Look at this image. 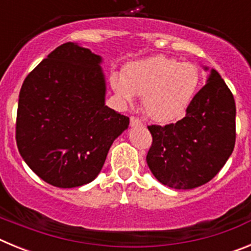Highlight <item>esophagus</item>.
<instances>
[{"label": "esophagus", "instance_id": "34e87169", "mask_svg": "<svg viewBox=\"0 0 251 251\" xmlns=\"http://www.w3.org/2000/svg\"><path fill=\"white\" fill-rule=\"evenodd\" d=\"M142 126V122L136 117H130V127H139Z\"/></svg>", "mask_w": 251, "mask_h": 251}]
</instances>
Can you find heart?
Returning a JSON list of instances; mask_svg holds the SVG:
<instances>
[{
  "instance_id": "b5f03b06",
  "label": "heart",
  "mask_w": 251,
  "mask_h": 251,
  "mask_svg": "<svg viewBox=\"0 0 251 251\" xmlns=\"http://www.w3.org/2000/svg\"><path fill=\"white\" fill-rule=\"evenodd\" d=\"M201 84L200 69L192 63L157 55L128 64L122 75H112L110 85L123 101L142 97V106L152 121L177 119L194 100Z\"/></svg>"
}]
</instances>
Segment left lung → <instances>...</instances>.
Here are the masks:
<instances>
[{"mask_svg":"<svg viewBox=\"0 0 251 251\" xmlns=\"http://www.w3.org/2000/svg\"><path fill=\"white\" fill-rule=\"evenodd\" d=\"M203 69L208 70L207 66ZM235 115L234 95L211 69L181 121L148 127L153 142L146 159L153 176L176 190L207 183L234 151Z\"/></svg>","mask_w":251,"mask_h":251,"instance_id":"1","label":"left lung"}]
</instances>
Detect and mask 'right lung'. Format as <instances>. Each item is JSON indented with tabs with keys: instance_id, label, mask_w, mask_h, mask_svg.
I'll list each match as a JSON object with an SVG mask.
<instances>
[{
	"instance_id": "add662e5",
	"label": "right lung",
	"mask_w": 251,
	"mask_h": 251,
	"mask_svg": "<svg viewBox=\"0 0 251 251\" xmlns=\"http://www.w3.org/2000/svg\"><path fill=\"white\" fill-rule=\"evenodd\" d=\"M101 56L66 43L26 76L19 95L16 143L45 182L72 188L92 182L129 118L105 105Z\"/></svg>"
}]
</instances>
